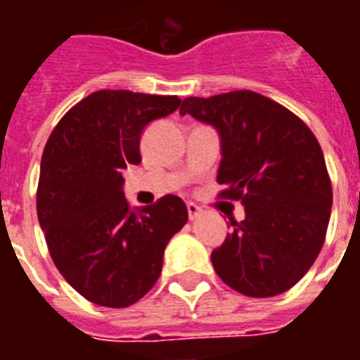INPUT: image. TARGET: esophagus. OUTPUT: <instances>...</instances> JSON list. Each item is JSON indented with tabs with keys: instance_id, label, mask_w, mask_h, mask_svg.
<instances>
[{
	"instance_id": "obj_1",
	"label": "esophagus",
	"mask_w": 360,
	"mask_h": 360,
	"mask_svg": "<svg viewBox=\"0 0 360 360\" xmlns=\"http://www.w3.org/2000/svg\"><path fill=\"white\" fill-rule=\"evenodd\" d=\"M186 211H188V219L194 220L198 217V214H200V211H202V209L198 207L196 203L188 202V203H186Z\"/></svg>"
}]
</instances>
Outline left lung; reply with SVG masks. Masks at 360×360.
<instances>
[{
    "instance_id": "1",
    "label": "left lung",
    "mask_w": 360,
    "mask_h": 360,
    "mask_svg": "<svg viewBox=\"0 0 360 360\" xmlns=\"http://www.w3.org/2000/svg\"><path fill=\"white\" fill-rule=\"evenodd\" d=\"M217 127L222 141L219 198L246 219L214 248L224 284L246 297L284 293L307 274L325 243L333 185L314 132L293 112L250 89L188 97L181 115Z\"/></svg>"
}]
</instances>
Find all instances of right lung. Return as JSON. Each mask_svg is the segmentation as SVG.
<instances>
[{"label":"right lung","instance_id":"obj_1","mask_svg":"<svg viewBox=\"0 0 360 360\" xmlns=\"http://www.w3.org/2000/svg\"><path fill=\"white\" fill-rule=\"evenodd\" d=\"M181 106L175 95L101 89L75 104L48 138L37 186V217L67 282L98 307L140 301L162 271L164 248L186 224L179 196L132 213L123 169L140 164L147 123Z\"/></svg>","mask_w":360,"mask_h":360}]
</instances>
